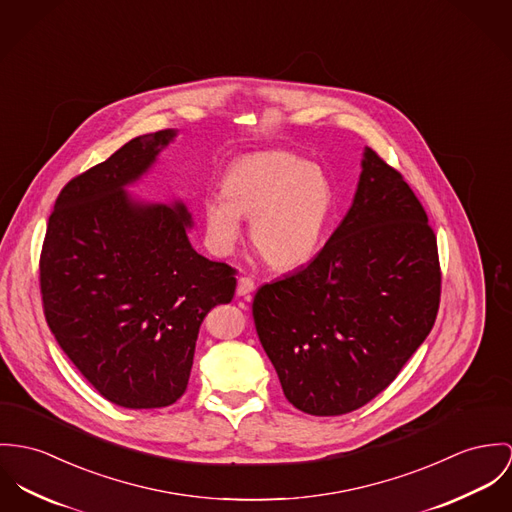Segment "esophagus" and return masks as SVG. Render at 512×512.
Instances as JSON below:
<instances>
[{
    "mask_svg": "<svg viewBox=\"0 0 512 512\" xmlns=\"http://www.w3.org/2000/svg\"><path fill=\"white\" fill-rule=\"evenodd\" d=\"M256 289L254 281L250 278L238 279V285H236V295L238 297H250V293Z\"/></svg>",
    "mask_w": 512,
    "mask_h": 512,
    "instance_id": "1",
    "label": "esophagus"
}]
</instances>
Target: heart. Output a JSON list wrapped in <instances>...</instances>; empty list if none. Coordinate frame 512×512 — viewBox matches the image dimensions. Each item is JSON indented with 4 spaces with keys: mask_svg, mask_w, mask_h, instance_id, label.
<instances>
[{
    "mask_svg": "<svg viewBox=\"0 0 512 512\" xmlns=\"http://www.w3.org/2000/svg\"><path fill=\"white\" fill-rule=\"evenodd\" d=\"M223 193L203 201V225L211 250L231 254L250 221V242L278 272L309 264L321 250L332 213V186L325 172L287 150H262L236 158Z\"/></svg>",
    "mask_w": 512,
    "mask_h": 512,
    "instance_id": "obj_1",
    "label": "heart"
}]
</instances>
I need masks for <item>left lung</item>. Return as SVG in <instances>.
<instances>
[{
  "label": "left lung",
  "instance_id": "obj_1",
  "mask_svg": "<svg viewBox=\"0 0 512 512\" xmlns=\"http://www.w3.org/2000/svg\"><path fill=\"white\" fill-rule=\"evenodd\" d=\"M354 201L325 248L258 289L252 315L287 401L346 415L379 395L436 321V236L403 176L364 148Z\"/></svg>",
  "mask_w": 512,
  "mask_h": 512
}]
</instances>
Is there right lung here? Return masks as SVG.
<instances>
[{"label": "right lung", "mask_w": 512, "mask_h": 512, "mask_svg": "<svg viewBox=\"0 0 512 512\" xmlns=\"http://www.w3.org/2000/svg\"><path fill=\"white\" fill-rule=\"evenodd\" d=\"M176 137L178 129L140 135L74 178L54 203L41 254L52 334L125 409H160L184 395L199 326L236 289L231 266L193 250L182 199L129 193Z\"/></svg>", "instance_id": "right-lung-1"}]
</instances>
